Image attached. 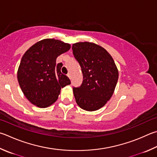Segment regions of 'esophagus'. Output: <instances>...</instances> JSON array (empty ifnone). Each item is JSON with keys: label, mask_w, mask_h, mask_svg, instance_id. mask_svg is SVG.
<instances>
[{"label": "esophagus", "mask_w": 157, "mask_h": 157, "mask_svg": "<svg viewBox=\"0 0 157 157\" xmlns=\"http://www.w3.org/2000/svg\"><path fill=\"white\" fill-rule=\"evenodd\" d=\"M67 76L69 77V78H71V73H68V74H67Z\"/></svg>", "instance_id": "esophagus-1"}]
</instances>
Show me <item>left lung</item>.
Masks as SVG:
<instances>
[{"label": "left lung", "mask_w": 157, "mask_h": 157, "mask_svg": "<svg viewBox=\"0 0 157 157\" xmlns=\"http://www.w3.org/2000/svg\"><path fill=\"white\" fill-rule=\"evenodd\" d=\"M72 50L83 75L80 86L73 87L75 101L85 110H98L110 99L117 83L115 62L106 49L92 42L73 44Z\"/></svg>", "instance_id": "left-lung-1"}]
</instances>
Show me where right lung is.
<instances>
[{
  "label": "right lung",
  "mask_w": 157,
  "mask_h": 157,
  "mask_svg": "<svg viewBox=\"0 0 157 157\" xmlns=\"http://www.w3.org/2000/svg\"><path fill=\"white\" fill-rule=\"evenodd\" d=\"M71 48L68 43L55 39H45L28 49L21 59L18 80L24 95L31 104L45 108L55 102L61 88L71 84L62 73V63L56 59Z\"/></svg>",
  "instance_id": "add662e5"
}]
</instances>
